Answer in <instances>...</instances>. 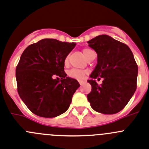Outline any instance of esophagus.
<instances>
[{
  "instance_id": "obj_1",
  "label": "esophagus",
  "mask_w": 149,
  "mask_h": 149,
  "mask_svg": "<svg viewBox=\"0 0 149 149\" xmlns=\"http://www.w3.org/2000/svg\"><path fill=\"white\" fill-rule=\"evenodd\" d=\"M79 84H80V85H82V84L84 83V81H79Z\"/></svg>"
}]
</instances>
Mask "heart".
<instances>
[{"label":"heart","instance_id":"heart-1","mask_svg":"<svg viewBox=\"0 0 149 149\" xmlns=\"http://www.w3.org/2000/svg\"><path fill=\"white\" fill-rule=\"evenodd\" d=\"M93 50L91 49H88V48H84L82 49V53L84 54V56L86 57V58H88V56H90L91 53H93ZM68 62V56H67L65 59V64L67 65ZM88 73V71L86 70H77V69H72L70 70L69 72H68V76L70 77L73 78V79H84L85 76Z\"/></svg>","mask_w":149,"mask_h":149}]
</instances>
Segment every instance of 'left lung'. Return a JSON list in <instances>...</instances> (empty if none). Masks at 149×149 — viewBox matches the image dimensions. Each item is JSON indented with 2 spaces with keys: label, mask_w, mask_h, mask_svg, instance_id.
<instances>
[{
  "label": "left lung",
  "mask_w": 149,
  "mask_h": 149,
  "mask_svg": "<svg viewBox=\"0 0 149 149\" xmlns=\"http://www.w3.org/2000/svg\"><path fill=\"white\" fill-rule=\"evenodd\" d=\"M88 43L97 53V65L88 81L92 87L88 100L99 113L114 114L125 107L136 91L138 66L130 48L107 35ZM101 77L100 86L95 79Z\"/></svg>",
  "instance_id": "1"
}]
</instances>
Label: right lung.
Returning a JSON list of instances; mask_svg holds the SVG:
<instances>
[{"instance_id":"right-lung-1","label":"right lung","mask_w":149,"mask_h":149,"mask_svg":"<svg viewBox=\"0 0 149 149\" xmlns=\"http://www.w3.org/2000/svg\"><path fill=\"white\" fill-rule=\"evenodd\" d=\"M76 43L45 38L23 52L15 76L18 93L26 107L37 116L52 118L68 109L80 84L67 77L65 59Z\"/></svg>"}]
</instances>
